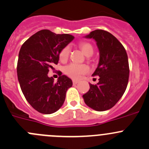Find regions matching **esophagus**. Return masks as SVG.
Segmentation results:
<instances>
[{"mask_svg": "<svg viewBox=\"0 0 149 149\" xmlns=\"http://www.w3.org/2000/svg\"><path fill=\"white\" fill-rule=\"evenodd\" d=\"M79 83V81H76V80H73V84H77Z\"/></svg>", "mask_w": 149, "mask_h": 149, "instance_id": "1", "label": "esophagus"}]
</instances>
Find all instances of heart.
Returning a JSON list of instances; mask_svg holds the SVG:
<instances>
[{
	"label": "heart",
	"mask_w": 149,
	"mask_h": 149,
	"mask_svg": "<svg viewBox=\"0 0 149 149\" xmlns=\"http://www.w3.org/2000/svg\"><path fill=\"white\" fill-rule=\"evenodd\" d=\"M79 47L81 51L86 57H89L93 54V47L90 43L82 41L79 44ZM69 54H70V47L67 46L60 51V54H59V59L61 62H65L68 59ZM88 71H89V68L87 65L84 64L77 65L71 63L65 68V74L73 79H79L81 75L85 74Z\"/></svg>",
	"instance_id": "1"
}]
</instances>
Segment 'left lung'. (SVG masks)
Masks as SVG:
<instances>
[{
    "instance_id": "1",
    "label": "left lung",
    "mask_w": 149,
    "mask_h": 149,
    "mask_svg": "<svg viewBox=\"0 0 149 149\" xmlns=\"http://www.w3.org/2000/svg\"><path fill=\"white\" fill-rule=\"evenodd\" d=\"M85 38L95 39L99 49V63L92 74L99 76V82L89 84V90L83 98L92 109L106 111L116 105L127 89L130 73L127 54L119 40L105 30H95Z\"/></svg>"
}]
</instances>
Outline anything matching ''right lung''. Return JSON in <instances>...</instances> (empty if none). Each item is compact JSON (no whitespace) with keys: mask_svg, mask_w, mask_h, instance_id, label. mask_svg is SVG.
<instances>
[{"mask_svg":"<svg viewBox=\"0 0 149 149\" xmlns=\"http://www.w3.org/2000/svg\"><path fill=\"white\" fill-rule=\"evenodd\" d=\"M70 34H56L42 30L22 46L17 62V76L22 92L30 105L44 114L54 113L62 107L66 92L73 82L61 72L57 82L49 77V69L57 65L60 51L73 40Z\"/></svg>","mask_w":149,"mask_h":149,"instance_id":"right-lung-1","label":"right lung"}]
</instances>
